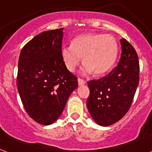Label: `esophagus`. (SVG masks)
I'll return each mask as SVG.
<instances>
[{"instance_id":"1","label":"esophagus","mask_w":152,"mask_h":152,"mask_svg":"<svg viewBox=\"0 0 152 152\" xmlns=\"http://www.w3.org/2000/svg\"><path fill=\"white\" fill-rule=\"evenodd\" d=\"M77 82H78V86H83V85H84L86 83L84 80H82V79H80V78L77 79Z\"/></svg>"}]
</instances>
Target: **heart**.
<instances>
[{"label":"heart","instance_id":"obj_1","mask_svg":"<svg viewBox=\"0 0 152 152\" xmlns=\"http://www.w3.org/2000/svg\"><path fill=\"white\" fill-rule=\"evenodd\" d=\"M119 52L116 39L110 35L86 33L72 40V45L61 49L64 64L70 72H74L81 61L84 63L81 73L103 75L108 72L116 61Z\"/></svg>","mask_w":152,"mask_h":152}]
</instances>
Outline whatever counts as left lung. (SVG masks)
Instances as JSON below:
<instances>
[{
    "label": "left lung",
    "mask_w": 152,
    "mask_h": 152,
    "mask_svg": "<svg viewBox=\"0 0 152 152\" xmlns=\"http://www.w3.org/2000/svg\"><path fill=\"white\" fill-rule=\"evenodd\" d=\"M121 56L117 66L107 76L88 82L87 107L96 124L108 126L118 122L129 110L139 81V62L133 46L120 39Z\"/></svg>",
    "instance_id": "obj_1"
}]
</instances>
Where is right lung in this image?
Wrapping results in <instances>:
<instances>
[{
	"label": "right lung",
	"mask_w": 152,
	"mask_h": 152,
	"mask_svg": "<svg viewBox=\"0 0 152 152\" xmlns=\"http://www.w3.org/2000/svg\"><path fill=\"white\" fill-rule=\"evenodd\" d=\"M63 29L45 31L24 45L18 61L17 90L33 120L51 125L62 113L77 80L67 69L61 55Z\"/></svg>",
	"instance_id": "1"
}]
</instances>
